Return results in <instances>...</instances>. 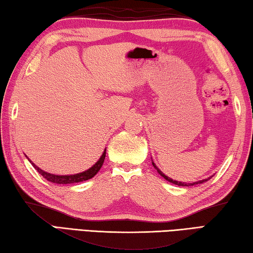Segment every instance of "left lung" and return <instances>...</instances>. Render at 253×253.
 Listing matches in <instances>:
<instances>
[{"label": "left lung", "mask_w": 253, "mask_h": 253, "mask_svg": "<svg viewBox=\"0 0 253 253\" xmlns=\"http://www.w3.org/2000/svg\"><path fill=\"white\" fill-rule=\"evenodd\" d=\"M151 163H153V166L155 167V169H157V172L161 174V175L165 178L166 181H169V182H170V183H173V184H176V185H178V186H192V185H197V184H201V183H204V182H206V181H208V180H211V178L213 176V175H211V176H209V177H207V178H204V180H199V181H196V182H192V183H186V182H180V181H176V180H173V178H170V177H169L167 175H165L164 173L162 172L161 169H158V167L156 166V164H155V163L153 162V159H151Z\"/></svg>", "instance_id": "8db88e82"}]
</instances>
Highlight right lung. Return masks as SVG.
Listing matches in <instances>:
<instances>
[{
    "label": "right lung",
    "instance_id": "right-lung-1",
    "mask_svg": "<svg viewBox=\"0 0 253 253\" xmlns=\"http://www.w3.org/2000/svg\"><path fill=\"white\" fill-rule=\"evenodd\" d=\"M105 156H106V149L103 151L102 156L97 161L94 165H92L90 169H88L86 170H84V172H80V173H77V174H68V175H59V174H52V173H48V172H45V170H42V169H40L37 165H35L34 163L30 161L28 158V161L32 163V165L35 167V169H37V172L42 175V177L46 178V180L52 182V183H55V184H71V183H78V182H84V181H87L89 178L94 177L97 173H98V170L100 169V167L103 166V163H104V159Z\"/></svg>",
    "mask_w": 253,
    "mask_h": 253
}]
</instances>
